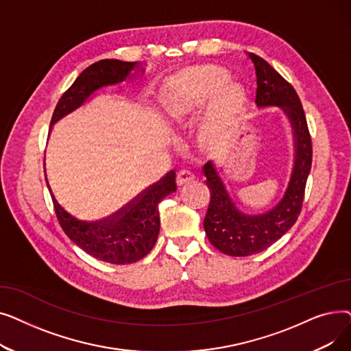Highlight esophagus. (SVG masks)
I'll list each match as a JSON object with an SVG mask.
<instances>
[{"label":"esophagus","instance_id":"1","mask_svg":"<svg viewBox=\"0 0 351 351\" xmlns=\"http://www.w3.org/2000/svg\"><path fill=\"white\" fill-rule=\"evenodd\" d=\"M195 178H196V175H195V172H192L191 169H182V171L178 173L176 180H178L179 185H185V183L192 182Z\"/></svg>","mask_w":351,"mask_h":351}]
</instances>
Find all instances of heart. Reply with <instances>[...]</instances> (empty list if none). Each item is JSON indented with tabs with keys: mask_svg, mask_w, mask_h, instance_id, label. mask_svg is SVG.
Here are the masks:
<instances>
[{
	"mask_svg": "<svg viewBox=\"0 0 351 351\" xmlns=\"http://www.w3.org/2000/svg\"><path fill=\"white\" fill-rule=\"evenodd\" d=\"M200 136L208 142L225 138L247 106L245 86L217 65H199L180 72L163 89V108L172 121H180L205 105Z\"/></svg>",
	"mask_w": 351,
	"mask_h": 351,
	"instance_id": "b5f03b06",
	"label": "heart"
}]
</instances>
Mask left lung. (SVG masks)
I'll return each mask as SVG.
<instances>
[{"instance_id":"1","label":"left lung","mask_w":351,"mask_h":351,"mask_svg":"<svg viewBox=\"0 0 351 351\" xmlns=\"http://www.w3.org/2000/svg\"><path fill=\"white\" fill-rule=\"evenodd\" d=\"M256 68V104L259 108L280 106L287 114L294 134L296 159L287 191L280 204L262 215H246L239 209L220 179L215 165L204 166L210 202L204 228L210 243L229 256H250L271 246L294 225L302 212L307 176L311 168V138L300 98L294 88L270 64L249 53Z\"/></svg>"}]
</instances>
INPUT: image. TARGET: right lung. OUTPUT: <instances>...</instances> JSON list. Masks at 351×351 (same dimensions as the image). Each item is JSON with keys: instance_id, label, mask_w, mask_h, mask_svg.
<instances>
[{"instance_id": "right-lung-1", "label": "right lung", "mask_w": 351, "mask_h": 351, "mask_svg": "<svg viewBox=\"0 0 351 351\" xmlns=\"http://www.w3.org/2000/svg\"><path fill=\"white\" fill-rule=\"evenodd\" d=\"M136 62L101 60L84 69L60 98L51 118L53 125L81 106L97 89L126 80ZM176 173L171 171L139 193L119 212L99 222H86L66 212L49 189L58 222L71 241L92 257L110 265H129L141 261L158 241L160 220L159 202L176 191Z\"/></svg>"}]
</instances>
